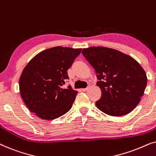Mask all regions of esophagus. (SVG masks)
<instances>
[{
	"instance_id": "obj_1",
	"label": "esophagus",
	"mask_w": 156,
	"mask_h": 156,
	"mask_svg": "<svg viewBox=\"0 0 156 156\" xmlns=\"http://www.w3.org/2000/svg\"><path fill=\"white\" fill-rule=\"evenodd\" d=\"M89 87H90V86H88V87H87V88L82 89V90L83 91H87V89H88L89 88Z\"/></svg>"
}]
</instances>
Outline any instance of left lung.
<instances>
[{
  "instance_id": "obj_1",
  "label": "left lung",
  "mask_w": 156,
  "mask_h": 156,
  "mask_svg": "<svg viewBox=\"0 0 156 156\" xmlns=\"http://www.w3.org/2000/svg\"><path fill=\"white\" fill-rule=\"evenodd\" d=\"M95 70L101 97L95 102L102 112L113 116L129 114L136 107L147 84L146 72L133 57L104 47L82 51Z\"/></svg>"
}]
</instances>
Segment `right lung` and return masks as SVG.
Returning <instances> with one entry per match:
<instances>
[{"mask_svg":"<svg viewBox=\"0 0 156 156\" xmlns=\"http://www.w3.org/2000/svg\"><path fill=\"white\" fill-rule=\"evenodd\" d=\"M82 49L55 47L34 57L19 81L21 97L31 112L44 120H53L69 112L77 91L62 86L69 80L67 70Z\"/></svg>","mask_w":156,"mask_h":156,"instance_id":"1","label":"right lung"}]
</instances>
